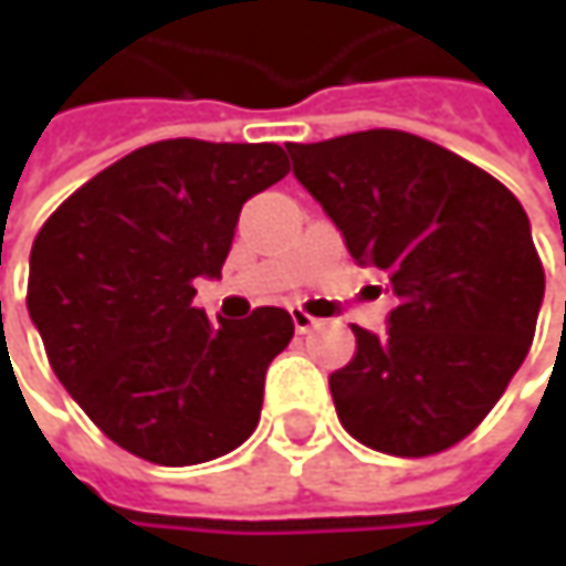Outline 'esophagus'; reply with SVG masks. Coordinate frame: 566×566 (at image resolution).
Here are the masks:
<instances>
[{
	"mask_svg": "<svg viewBox=\"0 0 566 566\" xmlns=\"http://www.w3.org/2000/svg\"><path fill=\"white\" fill-rule=\"evenodd\" d=\"M290 315H293V324H295V331H298V334H308L312 327H317V324H321L317 317H312L308 312H302V308H293Z\"/></svg>",
	"mask_w": 566,
	"mask_h": 566,
	"instance_id": "esophagus-1",
	"label": "esophagus"
}]
</instances>
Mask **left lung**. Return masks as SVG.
<instances>
[{
  "label": "left lung",
  "mask_w": 566,
  "mask_h": 566,
  "mask_svg": "<svg viewBox=\"0 0 566 566\" xmlns=\"http://www.w3.org/2000/svg\"><path fill=\"white\" fill-rule=\"evenodd\" d=\"M290 157L356 264L397 295L387 334L353 324L356 356L331 375L343 428L394 457L463 441L533 346L545 271L523 205L485 169L397 128L290 144Z\"/></svg>",
  "instance_id": "8db88e82"
}]
</instances>
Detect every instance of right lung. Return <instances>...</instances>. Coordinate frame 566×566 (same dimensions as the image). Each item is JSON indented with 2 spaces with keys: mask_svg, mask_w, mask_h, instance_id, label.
<instances>
[{
  "mask_svg": "<svg viewBox=\"0 0 566 566\" xmlns=\"http://www.w3.org/2000/svg\"><path fill=\"white\" fill-rule=\"evenodd\" d=\"M290 172L280 144L172 138L132 150L36 232L28 312L55 378L99 431L157 467L242 444L293 339L283 308L207 321L195 280L227 261L239 210Z\"/></svg>",
  "mask_w": 566,
  "mask_h": 566,
  "instance_id": "1",
  "label": "right lung"
}]
</instances>
